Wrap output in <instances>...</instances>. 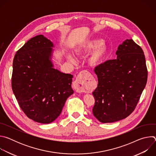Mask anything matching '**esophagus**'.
<instances>
[{
  "label": "esophagus",
  "instance_id": "34e87169",
  "mask_svg": "<svg viewBox=\"0 0 156 156\" xmlns=\"http://www.w3.org/2000/svg\"><path fill=\"white\" fill-rule=\"evenodd\" d=\"M90 74V72L87 70L81 72L76 78L74 82V87L77 93L84 92L86 90V84L87 81V75Z\"/></svg>",
  "mask_w": 156,
  "mask_h": 156
}]
</instances>
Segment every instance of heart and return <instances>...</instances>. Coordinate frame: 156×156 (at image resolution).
<instances>
[{
  "label": "heart",
  "mask_w": 156,
  "mask_h": 156,
  "mask_svg": "<svg viewBox=\"0 0 156 156\" xmlns=\"http://www.w3.org/2000/svg\"><path fill=\"white\" fill-rule=\"evenodd\" d=\"M94 50L92 52L90 62L91 64H96L98 63L104 56L107 51V47L104 42L99 39H93L89 41L84 42L78 45L75 49V53L77 55H80L93 49ZM69 60L71 62H74V58L72 55H69Z\"/></svg>",
  "instance_id": "b5f03b06"
}]
</instances>
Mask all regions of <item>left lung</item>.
<instances>
[{
  "mask_svg": "<svg viewBox=\"0 0 156 156\" xmlns=\"http://www.w3.org/2000/svg\"><path fill=\"white\" fill-rule=\"evenodd\" d=\"M117 58L97 66L98 84L93 92V113L102 123H112L129 115L136 107L147 79L144 52L133 39L118 48Z\"/></svg>",
  "mask_w": 156,
  "mask_h": 156,
  "instance_id": "obj_1",
  "label": "left lung"
}]
</instances>
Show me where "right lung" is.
I'll list each match as a JSON object with an SVG mask.
<instances>
[{"mask_svg":"<svg viewBox=\"0 0 156 156\" xmlns=\"http://www.w3.org/2000/svg\"><path fill=\"white\" fill-rule=\"evenodd\" d=\"M52 42L43 35L30 39L15 55L12 87L25 115L41 123H50L61 114L73 93V75L53 68Z\"/></svg>","mask_w":156,"mask_h":156,"instance_id":"1","label":"right lung"}]
</instances>
